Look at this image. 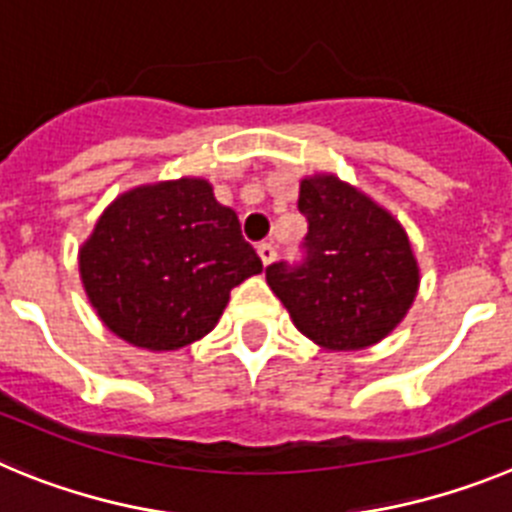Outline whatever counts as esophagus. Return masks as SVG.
Segmentation results:
<instances>
[{"instance_id":"34e87169","label":"esophagus","mask_w":512,"mask_h":512,"mask_svg":"<svg viewBox=\"0 0 512 512\" xmlns=\"http://www.w3.org/2000/svg\"><path fill=\"white\" fill-rule=\"evenodd\" d=\"M257 255H260V260H262V265H270V262L275 260V255H278V252H275V247L270 245V242H260V245H257Z\"/></svg>"}]
</instances>
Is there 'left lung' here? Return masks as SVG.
<instances>
[{
	"label": "left lung",
	"instance_id": "1",
	"mask_svg": "<svg viewBox=\"0 0 512 512\" xmlns=\"http://www.w3.org/2000/svg\"><path fill=\"white\" fill-rule=\"evenodd\" d=\"M298 209L308 219L303 265L275 262L267 285L313 344L372 347L405 319L421 285L403 224L334 173L303 178Z\"/></svg>",
	"mask_w": 512,
	"mask_h": 512
}]
</instances>
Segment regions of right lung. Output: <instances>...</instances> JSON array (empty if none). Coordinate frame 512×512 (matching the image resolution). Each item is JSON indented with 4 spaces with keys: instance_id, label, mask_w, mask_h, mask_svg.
Masks as SVG:
<instances>
[{
    "instance_id": "right-lung-1",
    "label": "right lung",
    "mask_w": 512,
    "mask_h": 512,
    "mask_svg": "<svg viewBox=\"0 0 512 512\" xmlns=\"http://www.w3.org/2000/svg\"><path fill=\"white\" fill-rule=\"evenodd\" d=\"M78 273L109 331L173 352L214 329L234 285L262 262L211 183L178 178L117 196L78 250Z\"/></svg>"
}]
</instances>
